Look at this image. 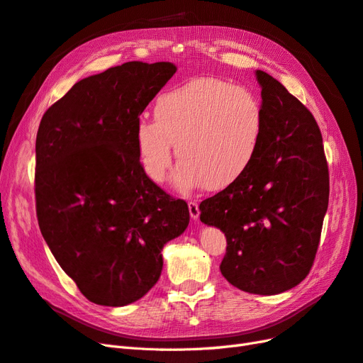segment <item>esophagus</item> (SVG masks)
<instances>
[{
    "label": "esophagus",
    "mask_w": 363,
    "mask_h": 363,
    "mask_svg": "<svg viewBox=\"0 0 363 363\" xmlns=\"http://www.w3.org/2000/svg\"><path fill=\"white\" fill-rule=\"evenodd\" d=\"M189 215L192 219H199L200 218V204L196 201H189Z\"/></svg>",
    "instance_id": "esophagus-1"
}]
</instances>
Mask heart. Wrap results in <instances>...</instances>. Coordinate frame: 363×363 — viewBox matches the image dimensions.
<instances>
[{
    "mask_svg": "<svg viewBox=\"0 0 363 363\" xmlns=\"http://www.w3.org/2000/svg\"><path fill=\"white\" fill-rule=\"evenodd\" d=\"M265 133V112L255 89L219 77H199L163 92L155 121L140 118L135 142L142 169L160 183L182 159L175 186L218 191L238 182L257 157Z\"/></svg>",
    "mask_w": 363,
    "mask_h": 363,
    "instance_id": "obj_1",
    "label": "heart"
}]
</instances>
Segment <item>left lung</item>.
Instances as JSON below:
<instances>
[{
    "mask_svg": "<svg viewBox=\"0 0 363 363\" xmlns=\"http://www.w3.org/2000/svg\"><path fill=\"white\" fill-rule=\"evenodd\" d=\"M265 133L233 184L200 204L227 238L221 274L240 291L276 295L309 274L328 206V167L313 115L280 82L256 71Z\"/></svg>",
    "mask_w": 363,
    "mask_h": 363,
    "instance_id": "8db88e82",
    "label": "left lung"
}]
</instances>
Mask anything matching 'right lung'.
Segmentation results:
<instances>
[{"mask_svg": "<svg viewBox=\"0 0 363 363\" xmlns=\"http://www.w3.org/2000/svg\"><path fill=\"white\" fill-rule=\"evenodd\" d=\"M175 71L169 62H127L75 83L42 116L39 228L95 304L142 298L160 277L164 244L189 224L188 203L147 177L135 142L140 113Z\"/></svg>", "mask_w": 363, "mask_h": 363, "instance_id": "add662e5", "label": "right lung"}]
</instances>
